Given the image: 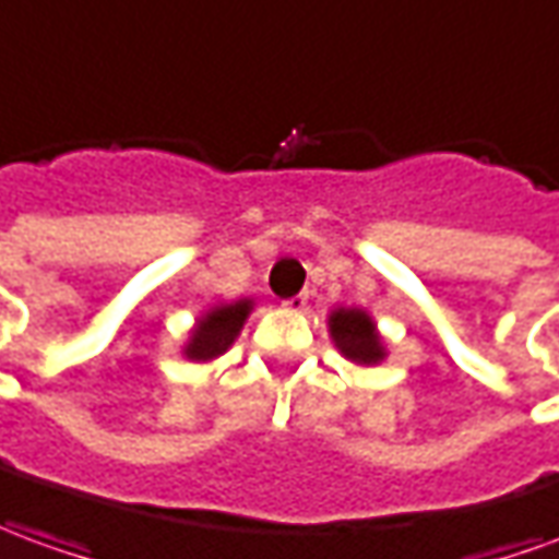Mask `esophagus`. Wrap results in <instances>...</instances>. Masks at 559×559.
<instances>
[{
    "instance_id": "esophagus-1",
    "label": "esophagus",
    "mask_w": 559,
    "mask_h": 559,
    "mask_svg": "<svg viewBox=\"0 0 559 559\" xmlns=\"http://www.w3.org/2000/svg\"><path fill=\"white\" fill-rule=\"evenodd\" d=\"M306 306H308V293L290 296V299L284 302V308H287V311H306Z\"/></svg>"
}]
</instances>
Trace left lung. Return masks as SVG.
Here are the masks:
<instances>
[{
  "instance_id": "1",
  "label": "left lung",
  "mask_w": 559,
  "mask_h": 559,
  "mask_svg": "<svg viewBox=\"0 0 559 559\" xmlns=\"http://www.w3.org/2000/svg\"><path fill=\"white\" fill-rule=\"evenodd\" d=\"M330 335H333L335 347L345 354L347 360L360 362V366H372V362L384 360L381 335L374 333L372 318L360 308H338V311H333L330 314Z\"/></svg>"
}]
</instances>
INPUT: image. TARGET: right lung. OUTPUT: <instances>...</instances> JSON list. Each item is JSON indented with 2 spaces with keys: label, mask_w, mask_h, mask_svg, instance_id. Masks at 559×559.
Masks as SVG:
<instances>
[{
  "label": "right lung",
  "mask_w": 559,
  "mask_h": 559,
  "mask_svg": "<svg viewBox=\"0 0 559 559\" xmlns=\"http://www.w3.org/2000/svg\"><path fill=\"white\" fill-rule=\"evenodd\" d=\"M248 314H251V299H241V302H233V306H221L209 311L197 323L185 354L197 362H209L214 357H221L226 347L236 342V335H239L241 323H245Z\"/></svg>",
  "instance_id": "1"
}]
</instances>
